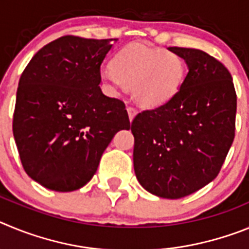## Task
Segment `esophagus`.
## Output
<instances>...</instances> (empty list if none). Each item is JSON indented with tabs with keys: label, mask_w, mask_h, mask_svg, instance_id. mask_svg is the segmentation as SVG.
<instances>
[{
	"label": "esophagus",
	"mask_w": 249,
	"mask_h": 249,
	"mask_svg": "<svg viewBox=\"0 0 249 249\" xmlns=\"http://www.w3.org/2000/svg\"><path fill=\"white\" fill-rule=\"evenodd\" d=\"M127 112H128V117L129 121H132L135 118V116L137 114V109L135 107H127Z\"/></svg>",
	"instance_id": "esophagus-1"
}]
</instances>
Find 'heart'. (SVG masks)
Here are the masks:
<instances>
[{"label":"heart","instance_id":"1","mask_svg":"<svg viewBox=\"0 0 249 249\" xmlns=\"http://www.w3.org/2000/svg\"><path fill=\"white\" fill-rule=\"evenodd\" d=\"M183 80L181 57L144 45L127 46L114 56L112 68L101 71V81L111 93L132 89L135 100L144 107L168 102L179 91Z\"/></svg>","mask_w":249,"mask_h":249}]
</instances>
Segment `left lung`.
I'll return each mask as SVG.
<instances>
[{"label":"left lung","instance_id":"8db88e82","mask_svg":"<svg viewBox=\"0 0 249 249\" xmlns=\"http://www.w3.org/2000/svg\"><path fill=\"white\" fill-rule=\"evenodd\" d=\"M188 66L179 91L132 121L133 166L144 190L177 199L212 182L234 140L237 96L232 76L201 50L168 47Z\"/></svg>","mask_w":249,"mask_h":249}]
</instances>
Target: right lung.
Here are the masks:
<instances>
[{
	"label": "right lung",
	"mask_w": 249,
	"mask_h": 249,
	"mask_svg": "<svg viewBox=\"0 0 249 249\" xmlns=\"http://www.w3.org/2000/svg\"><path fill=\"white\" fill-rule=\"evenodd\" d=\"M113 41L59 37L22 72L13 137L26 173L48 190L85 186L114 135L129 129L124 103L100 89L101 65Z\"/></svg>",
	"instance_id": "right-lung-1"
}]
</instances>
